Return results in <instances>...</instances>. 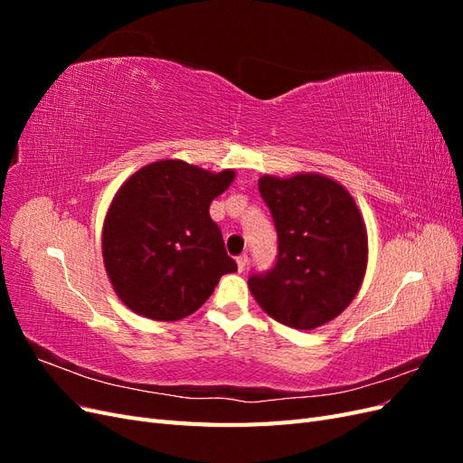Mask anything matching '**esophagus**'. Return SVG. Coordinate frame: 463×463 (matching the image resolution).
Returning a JSON list of instances; mask_svg holds the SVG:
<instances>
[{
  "mask_svg": "<svg viewBox=\"0 0 463 463\" xmlns=\"http://www.w3.org/2000/svg\"><path fill=\"white\" fill-rule=\"evenodd\" d=\"M235 262H237V270L245 272L247 270V264H249V257L247 255H240V257L235 259Z\"/></svg>",
  "mask_w": 463,
  "mask_h": 463,
  "instance_id": "esophagus-1",
  "label": "esophagus"
}]
</instances>
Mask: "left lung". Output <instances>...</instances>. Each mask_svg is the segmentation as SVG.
Returning <instances> with one entry per match:
<instances>
[{"mask_svg":"<svg viewBox=\"0 0 463 463\" xmlns=\"http://www.w3.org/2000/svg\"><path fill=\"white\" fill-rule=\"evenodd\" d=\"M259 191L276 223L278 260L269 274L249 278V291L279 325H326L354 301L367 272V226L355 199L315 172L260 175Z\"/></svg>","mask_w":463,"mask_h":463,"instance_id":"1","label":"left lung"}]
</instances>
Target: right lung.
Instances as JSON below:
<instances>
[{
	"label": "right lung",
	"instance_id": "obj_1",
	"mask_svg": "<svg viewBox=\"0 0 463 463\" xmlns=\"http://www.w3.org/2000/svg\"><path fill=\"white\" fill-rule=\"evenodd\" d=\"M235 170L210 172L184 160H158L123 181L102 226V257L121 303L145 318L193 315L237 264L210 218V203Z\"/></svg>",
	"mask_w": 463,
	"mask_h": 463
}]
</instances>
